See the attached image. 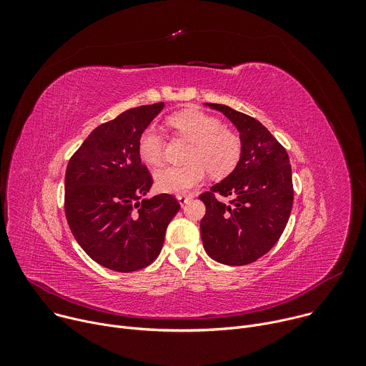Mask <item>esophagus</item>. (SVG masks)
<instances>
[{
    "mask_svg": "<svg viewBox=\"0 0 366 366\" xmlns=\"http://www.w3.org/2000/svg\"><path fill=\"white\" fill-rule=\"evenodd\" d=\"M177 199H178V202L184 207L189 199H191V195H185V194H181V195H178L177 197Z\"/></svg>",
    "mask_w": 366,
    "mask_h": 366,
    "instance_id": "esophagus-1",
    "label": "esophagus"
}]
</instances>
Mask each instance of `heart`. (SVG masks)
I'll list each match as a JSON object with an SVG mask.
<instances>
[{"label":"heart","mask_w":366,"mask_h":366,"mask_svg":"<svg viewBox=\"0 0 366 366\" xmlns=\"http://www.w3.org/2000/svg\"><path fill=\"white\" fill-rule=\"evenodd\" d=\"M168 124L182 137L192 142L185 167H167L153 175L154 185L162 192L185 194L199 185L207 171L213 178H224L234 171L242 156V142L237 134L223 127L210 114L187 110L168 119ZM165 142L159 130L147 127L137 142L140 159L156 167L164 159Z\"/></svg>","instance_id":"obj_1"}]
</instances>
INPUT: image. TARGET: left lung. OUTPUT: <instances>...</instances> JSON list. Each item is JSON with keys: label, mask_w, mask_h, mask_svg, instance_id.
I'll list each match as a JSON object with an SVG mask.
<instances>
[{"label": "left lung", "mask_w": 366, "mask_h": 366, "mask_svg": "<svg viewBox=\"0 0 366 366\" xmlns=\"http://www.w3.org/2000/svg\"><path fill=\"white\" fill-rule=\"evenodd\" d=\"M237 129L242 156L223 181L199 195L205 216L199 223L207 254L239 267L268 253L281 237L292 210V175L288 153L256 119L223 104L205 102ZM230 197L226 204L218 197Z\"/></svg>", "instance_id": "left-lung-1"}]
</instances>
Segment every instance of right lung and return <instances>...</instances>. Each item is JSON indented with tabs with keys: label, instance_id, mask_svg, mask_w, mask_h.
<instances>
[{
	"label": "right lung",
	"instance_id": "add662e5",
	"mask_svg": "<svg viewBox=\"0 0 366 366\" xmlns=\"http://www.w3.org/2000/svg\"><path fill=\"white\" fill-rule=\"evenodd\" d=\"M164 107V102L140 106L98 126L66 167L69 229L92 260L116 272L150 265L181 208L171 194L144 198L153 179L142 164L137 142Z\"/></svg>",
	"mask_w": 366,
	"mask_h": 366
}]
</instances>
